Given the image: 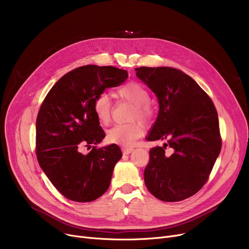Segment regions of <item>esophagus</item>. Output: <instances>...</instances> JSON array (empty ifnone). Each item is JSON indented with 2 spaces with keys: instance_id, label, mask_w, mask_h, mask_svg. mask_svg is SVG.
Segmentation results:
<instances>
[{
  "instance_id": "1",
  "label": "esophagus",
  "mask_w": 249,
  "mask_h": 249,
  "mask_svg": "<svg viewBox=\"0 0 249 249\" xmlns=\"http://www.w3.org/2000/svg\"><path fill=\"white\" fill-rule=\"evenodd\" d=\"M133 150H134V148H133V147H123V148H122V151H123V153H124V154H129V153H131Z\"/></svg>"
}]
</instances>
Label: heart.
I'll use <instances>...</instances> for the list:
<instances>
[{
	"instance_id": "obj_1",
	"label": "heart",
	"mask_w": 249,
	"mask_h": 249,
	"mask_svg": "<svg viewBox=\"0 0 249 249\" xmlns=\"http://www.w3.org/2000/svg\"><path fill=\"white\" fill-rule=\"evenodd\" d=\"M117 96L135 105L132 112V119L149 120L153 116V111L148 105L150 100L147 89L142 85L132 82L118 89ZM111 101L107 94L98 95L94 101V112L99 122L108 125L111 121ZM144 132V125L137 121L130 124H117L107 132V139L111 143L124 146L131 145Z\"/></svg>"
}]
</instances>
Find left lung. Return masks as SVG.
Segmentation results:
<instances>
[{
    "label": "left lung",
    "instance_id": "obj_1",
    "mask_svg": "<svg viewBox=\"0 0 249 249\" xmlns=\"http://www.w3.org/2000/svg\"><path fill=\"white\" fill-rule=\"evenodd\" d=\"M136 75L158 97L159 116L146 139L167 140L149 150L144 171L148 191L163 202H178L199 192L221 150L214 104L191 76L173 68L135 69ZM173 149L166 156L165 149Z\"/></svg>",
    "mask_w": 249,
    "mask_h": 249
}]
</instances>
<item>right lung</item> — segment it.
Returning a JSON list of instances; mask_svg holds the SVG:
<instances>
[{"mask_svg": "<svg viewBox=\"0 0 249 249\" xmlns=\"http://www.w3.org/2000/svg\"><path fill=\"white\" fill-rule=\"evenodd\" d=\"M127 71L84 65L65 73L48 91L36 120L39 165L56 190L74 202H91L110 186L120 147L98 148L105 132L94 112L96 97L123 84ZM87 147L91 150L83 154Z\"/></svg>", "mask_w": 249, "mask_h": 249, "instance_id": "add662e5", "label": "right lung"}]
</instances>
